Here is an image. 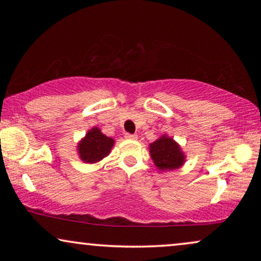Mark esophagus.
I'll use <instances>...</instances> for the list:
<instances>
[{"instance_id": "obj_1", "label": "esophagus", "mask_w": 261, "mask_h": 261, "mask_svg": "<svg viewBox=\"0 0 261 261\" xmlns=\"http://www.w3.org/2000/svg\"><path fill=\"white\" fill-rule=\"evenodd\" d=\"M124 138H126V139H129V140H137V139H138V135H135V134H130V133H126V134H124Z\"/></svg>"}]
</instances>
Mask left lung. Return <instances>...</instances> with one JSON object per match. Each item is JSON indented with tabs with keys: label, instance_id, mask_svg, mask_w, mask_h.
I'll return each instance as SVG.
<instances>
[{
	"label": "left lung",
	"instance_id": "obj_1",
	"mask_svg": "<svg viewBox=\"0 0 261 261\" xmlns=\"http://www.w3.org/2000/svg\"><path fill=\"white\" fill-rule=\"evenodd\" d=\"M149 154L154 165L162 171L179 169L185 162V154L180 146L166 135L149 144Z\"/></svg>",
	"mask_w": 261,
	"mask_h": 261
}]
</instances>
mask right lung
I'll list each match as a JSON object with an SVG mask.
<instances>
[{"instance_id":"add662e5","label":"right lung","mask_w":261,"mask_h":261,"mask_svg":"<svg viewBox=\"0 0 261 261\" xmlns=\"http://www.w3.org/2000/svg\"><path fill=\"white\" fill-rule=\"evenodd\" d=\"M114 142V139L103 134L99 128L94 127L88 130L78 144V155L84 163H97L109 154Z\"/></svg>"}]
</instances>
